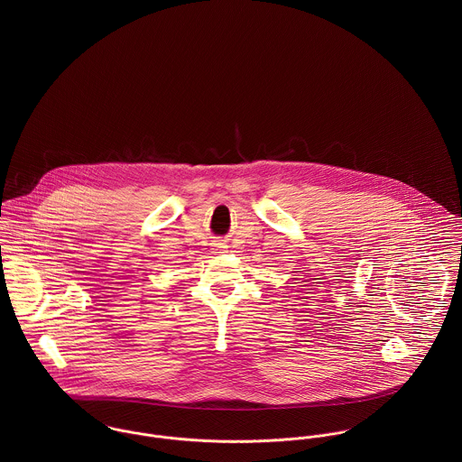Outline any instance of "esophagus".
Returning <instances> with one entry per match:
<instances>
[{
  "instance_id": "1",
  "label": "esophagus",
  "mask_w": 462,
  "mask_h": 462,
  "mask_svg": "<svg viewBox=\"0 0 462 462\" xmlns=\"http://www.w3.org/2000/svg\"><path fill=\"white\" fill-rule=\"evenodd\" d=\"M216 248H217V250H219V252H223V248H225V246H223V245H217V246H216Z\"/></svg>"
}]
</instances>
